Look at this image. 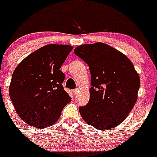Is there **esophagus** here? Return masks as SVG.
<instances>
[{"instance_id": "34e87169", "label": "esophagus", "mask_w": 157, "mask_h": 157, "mask_svg": "<svg viewBox=\"0 0 157 157\" xmlns=\"http://www.w3.org/2000/svg\"><path fill=\"white\" fill-rule=\"evenodd\" d=\"M72 92H73V94H75V95H76V94H78V93L79 92V90H78V89H75V90H73V91H72Z\"/></svg>"}]
</instances>
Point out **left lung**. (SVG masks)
<instances>
[{"mask_svg":"<svg viewBox=\"0 0 157 157\" xmlns=\"http://www.w3.org/2000/svg\"><path fill=\"white\" fill-rule=\"evenodd\" d=\"M76 56L88 64L91 74L89 103L80 114L98 130H109L125 120L135 105L140 78L127 56L105 43L78 46Z\"/></svg>","mask_w":157,"mask_h":157,"instance_id":"left-lung-1","label":"left lung"}]
</instances>
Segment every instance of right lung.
Listing matches in <instances>:
<instances>
[{
    "mask_svg": "<svg viewBox=\"0 0 157 157\" xmlns=\"http://www.w3.org/2000/svg\"><path fill=\"white\" fill-rule=\"evenodd\" d=\"M72 48L67 45H45L14 71L9 96L17 114L29 125L50 127L71 100L62 85L65 75L59 69Z\"/></svg>",
    "mask_w": 157,
    "mask_h": 157,
    "instance_id": "right-lung-1",
    "label": "right lung"
}]
</instances>
